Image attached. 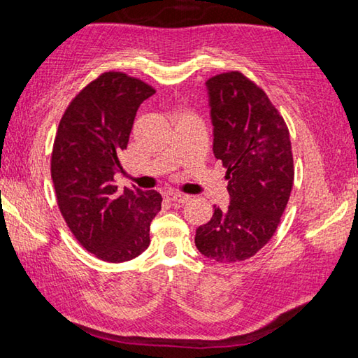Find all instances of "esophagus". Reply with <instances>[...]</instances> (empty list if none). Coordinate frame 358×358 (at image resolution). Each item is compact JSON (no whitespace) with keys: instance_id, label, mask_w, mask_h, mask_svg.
Returning <instances> with one entry per match:
<instances>
[{"instance_id":"34e87169","label":"esophagus","mask_w":358,"mask_h":358,"mask_svg":"<svg viewBox=\"0 0 358 358\" xmlns=\"http://www.w3.org/2000/svg\"><path fill=\"white\" fill-rule=\"evenodd\" d=\"M166 196L168 200L176 201V203H187L190 200L189 195H184V193H179V192H168Z\"/></svg>"}]
</instances>
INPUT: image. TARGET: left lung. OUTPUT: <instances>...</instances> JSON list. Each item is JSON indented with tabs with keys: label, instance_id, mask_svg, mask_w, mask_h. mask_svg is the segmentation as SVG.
Here are the masks:
<instances>
[{
	"label": "left lung",
	"instance_id": "8db88e82",
	"mask_svg": "<svg viewBox=\"0 0 358 358\" xmlns=\"http://www.w3.org/2000/svg\"><path fill=\"white\" fill-rule=\"evenodd\" d=\"M213 152L227 168L228 208L214 206L196 228L195 245L208 259H250L276 231L294 185L289 130L266 93L238 71L206 82Z\"/></svg>",
	"mask_w": 358,
	"mask_h": 358
}]
</instances>
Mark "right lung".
Listing matches in <instances>:
<instances>
[{
  "label": "right lung",
  "instance_id": "1",
  "mask_svg": "<svg viewBox=\"0 0 358 358\" xmlns=\"http://www.w3.org/2000/svg\"><path fill=\"white\" fill-rule=\"evenodd\" d=\"M155 93L124 73H104L69 103L58 125L50 171L69 230L98 259L128 262L149 248L150 222L162 209L155 190H117L136 110Z\"/></svg>",
  "mask_w": 358,
  "mask_h": 358
}]
</instances>
